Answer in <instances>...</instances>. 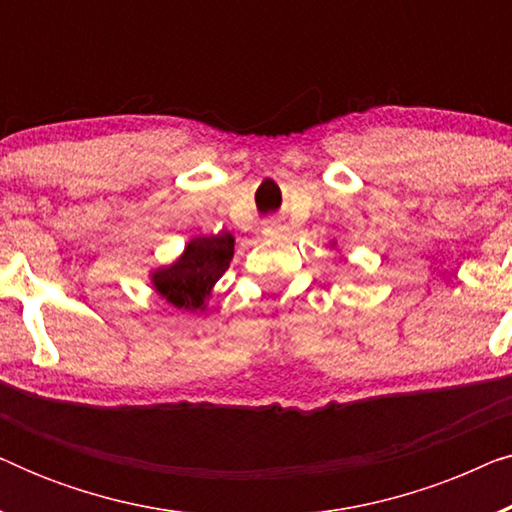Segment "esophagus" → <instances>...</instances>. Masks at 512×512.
Returning <instances> with one entry per match:
<instances>
[{
    "mask_svg": "<svg viewBox=\"0 0 512 512\" xmlns=\"http://www.w3.org/2000/svg\"><path fill=\"white\" fill-rule=\"evenodd\" d=\"M282 223H279V221H265L263 223V235L265 237H277L279 233H282Z\"/></svg>",
    "mask_w": 512,
    "mask_h": 512,
    "instance_id": "obj_1",
    "label": "esophagus"
}]
</instances>
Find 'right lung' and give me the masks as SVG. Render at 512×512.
Returning <instances> with one entry per match:
<instances>
[{
	"label": "right lung",
	"instance_id": "obj_1",
	"mask_svg": "<svg viewBox=\"0 0 512 512\" xmlns=\"http://www.w3.org/2000/svg\"><path fill=\"white\" fill-rule=\"evenodd\" d=\"M233 251L235 240L230 233L195 237L177 261L153 272L151 282L179 310H205L209 291L228 270Z\"/></svg>",
	"mask_w": 512,
	"mask_h": 512
}]
</instances>
